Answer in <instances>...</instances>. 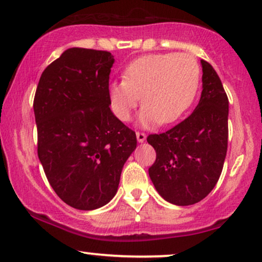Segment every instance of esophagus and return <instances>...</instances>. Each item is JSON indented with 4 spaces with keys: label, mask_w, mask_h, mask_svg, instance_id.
<instances>
[{
    "label": "esophagus",
    "mask_w": 262,
    "mask_h": 262,
    "mask_svg": "<svg viewBox=\"0 0 262 262\" xmlns=\"http://www.w3.org/2000/svg\"><path fill=\"white\" fill-rule=\"evenodd\" d=\"M137 139L139 143H143L146 139V134L143 133V132H137Z\"/></svg>",
    "instance_id": "34e87169"
}]
</instances>
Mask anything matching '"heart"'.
I'll list each match as a JSON object with an SVG mask.
<instances>
[{"label": "heart", "mask_w": 262, "mask_h": 262, "mask_svg": "<svg viewBox=\"0 0 262 262\" xmlns=\"http://www.w3.org/2000/svg\"><path fill=\"white\" fill-rule=\"evenodd\" d=\"M200 67L188 53H157L134 59L127 66L123 80L110 84L108 97L113 113L129 121L139 103L144 107L139 121L144 127L168 124L181 117L196 96Z\"/></svg>", "instance_id": "b5f03b06"}]
</instances>
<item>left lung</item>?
<instances>
[{
  "instance_id": "8db88e82",
  "label": "left lung",
  "mask_w": 262,
  "mask_h": 262,
  "mask_svg": "<svg viewBox=\"0 0 262 262\" xmlns=\"http://www.w3.org/2000/svg\"><path fill=\"white\" fill-rule=\"evenodd\" d=\"M203 91L189 117L161 134H150L156 151L149 176L168 203H199L215 188L228 146V97L209 62L201 59Z\"/></svg>"
}]
</instances>
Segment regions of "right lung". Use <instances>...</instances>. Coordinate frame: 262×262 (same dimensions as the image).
<instances>
[{"label": "right lung", "instance_id": "obj_1", "mask_svg": "<svg viewBox=\"0 0 262 262\" xmlns=\"http://www.w3.org/2000/svg\"><path fill=\"white\" fill-rule=\"evenodd\" d=\"M108 51L72 47L45 68L34 97L37 156L55 193L95 210L117 193L135 132L110 108Z\"/></svg>", "mask_w": 262, "mask_h": 262}]
</instances>
